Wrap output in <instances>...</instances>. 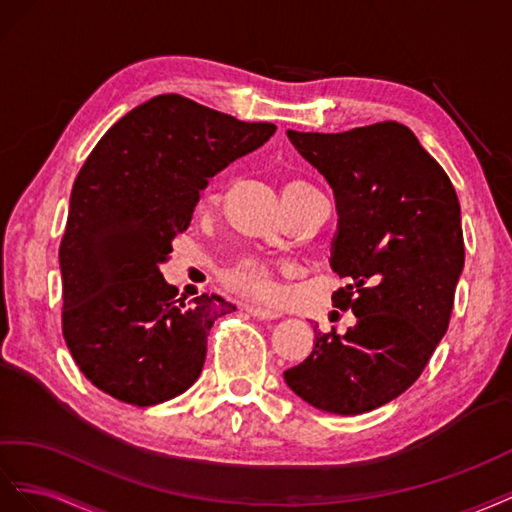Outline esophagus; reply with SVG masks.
<instances>
[{
  "mask_svg": "<svg viewBox=\"0 0 512 512\" xmlns=\"http://www.w3.org/2000/svg\"><path fill=\"white\" fill-rule=\"evenodd\" d=\"M246 311L251 313L253 317H257V319H276V317H281V313L276 311V309H266V306H257V304L246 306Z\"/></svg>",
  "mask_w": 512,
  "mask_h": 512,
  "instance_id": "34e87169",
  "label": "esophagus"
}]
</instances>
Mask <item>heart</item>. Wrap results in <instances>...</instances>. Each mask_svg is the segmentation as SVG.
<instances>
[{"label":"heart","instance_id":"b5f03b06","mask_svg":"<svg viewBox=\"0 0 512 512\" xmlns=\"http://www.w3.org/2000/svg\"><path fill=\"white\" fill-rule=\"evenodd\" d=\"M216 195H210L203 206H212ZM227 285L242 291V294L255 298H274L279 294V283H276V266L264 259H242L240 264L227 272Z\"/></svg>","mask_w":512,"mask_h":512}]
</instances>
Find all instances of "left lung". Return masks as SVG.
I'll return each instance as SVG.
<instances>
[{"label":"left lung","instance_id":"8db88e82","mask_svg":"<svg viewBox=\"0 0 512 512\" xmlns=\"http://www.w3.org/2000/svg\"><path fill=\"white\" fill-rule=\"evenodd\" d=\"M287 137L334 193L330 266L347 285L332 302L356 324L343 337L315 328L311 356L285 382L321 412H371L416 382L448 330L465 259L459 199L399 122Z\"/></svg>","mask_w":512,"mask_h":512}]
</instances>
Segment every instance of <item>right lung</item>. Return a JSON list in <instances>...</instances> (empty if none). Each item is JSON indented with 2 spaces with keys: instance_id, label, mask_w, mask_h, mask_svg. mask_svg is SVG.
<instances>
[{
  "instance_id": "obj_1",
  "label": "right lung",
  "mask_w": 512,
  "mask_h": 512,
  "mask_svg": "<svg viewBox=\"0 0 512 512\" xmlns=\"http://www.w3.org/2000/svg\"><path fill=\"white\" fill-rule=\"evenodd\" d=\"M274 130L160 94L115 122L87 156L60 244L62 330L98 390L150 407L197 382L212 324L236 306L214 294L184 304L160 264L208 180Z\"/></svg>"
}]
</instances>
